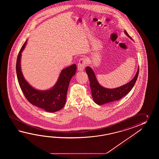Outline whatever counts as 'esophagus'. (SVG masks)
I'll return each instance as SVG.
<instances>
[{
	"mask_svg": "<svg viewBox=\"0 0 159 159\" xmlns=\"http://www.w3.org/2000/svg\"><path fill=\"white\" fill-rule=\"evenodd\" d=\"M86 66V61L84 58H81L79 60L78 64V71H83L84 70V68Z\"/></svg>",
	"mask_w": 159,
	"mask_h": 159,
	"instance_id": "1",
	"label": "esophagus"
}]
</instances>
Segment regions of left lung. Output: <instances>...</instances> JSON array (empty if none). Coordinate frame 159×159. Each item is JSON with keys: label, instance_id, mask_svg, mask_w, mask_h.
Segmentation results:
<instances>
[{"label": "left lung", "instance_id": "1", "mask_svg": "<svg viewBox=\"0 0 159 159\" xmlns=\"http://www.w3.org/2000/svg\"><path fill=\"white\" fill-rule=\"evenodd\" d=\"M124 32L133 40L125 30H124ZM139 70V67L138 68L135 77L129 83L118 88L108 89L104 88L99 84L93 70L91 67L87 66L86 68V72L88 74L90 81V86L93 101L97 105H102L120 99L127 94L134 87L138 77Z\"/></svg>", "mask_w": 159, "mask_h": 159}]
</instances>
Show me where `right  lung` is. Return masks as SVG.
Returning <instances> with one entry per match:
<instances>
[{
	"instance_id": "1",
	"label": "right lung",
	"mask_w": 159,
	"mask_h": 159,
	"mask_svg": "<svg viewBox=\"0 0 159 159\" xmlns=\"http://www.w3.org/2000/svg\"><path fill=\"white\" fill-rule=\"evenodd\" d=\"M25 41L17 56L16 69L17 80L27 100L32 105L44 109L45 111L54 112L63 108L66 103L68 86L73 76L76 73L77 66L73 64L62 70L54 86L45 90H37L24 78L21 69V53L26 46Z\"/></svg>"
}]
</instances>
